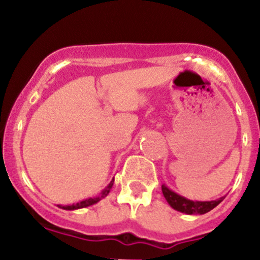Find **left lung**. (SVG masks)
I'll return each instance as SVG.
<instances>
[{
    "mask_svg": "<svg viewBox=\"0 0 260 260\" xmlns=\"http://www.w3.org/2000/svg\"><path fill=\"white\" fill-rule=\"evenodd\" d=\"M161 189H162V194L165 197L166 201H168L170 207L175 209V210L181 211V213L188 214V215H193V214H196V215L197 214H198V215H202V214L208 213V211L213 210L214 208L217 207V205L225 199V197H221V198L210 202L189 201V199L175 193L174 190L170 189V188L166 187L165 184L161 186Z\"/></svg>",
    "mask_w": 260,
    "mask_h": 260,
    "instance_id": "left-lung-1",
    "label": "left lung"
}]
</instances>
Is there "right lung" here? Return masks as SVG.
<instances>
[{"instance_id":"add662e5","label":"right lung","mask_w":260,"mask_h":260,"mask_svg":"<svg viewBox=\"0 0 260 260\" xmlns=\"http://www.w3.org/2000/svg\"><path fill=\"white\" fill-rule=\"evenodd\" d=\"M113 181H115V178H112V181L110 182L109 186H107L105 189L101 190V193L99 194V197H95V198H88V199H84V201L77 203V204H72V205H58V208L61 209H64V210H77V209H82V208H86V207H90L92 204H96L98 202H100L101 199L105 198V197L109 194L110 190H111V188L113 186Z\"/></svg>"}]
</instances>
